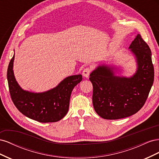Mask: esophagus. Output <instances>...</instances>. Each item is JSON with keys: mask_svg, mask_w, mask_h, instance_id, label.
Returning a JSON list of instances; mask_svg holds the SVG:
<instances>
[{"mask_svg": "<svg viewBox=\"0 0 159 159\" xmlns=\"http://www.w3.org/2000/svg\"><path fill=\"white\" fill-rule=\"evenodd\" d=\"M90 72H91V69L89 68H85V69L84 70V71L82 72V74L85 77V78H88Z\"/></svg>", "mask_w": 159, "mask_h": 159, "instance_id": "esophagus-1", "label": "esophagus"}]
</instances>
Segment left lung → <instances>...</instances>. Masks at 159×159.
I'll return each instance as SVG.
<instances>
[{"label": "left lung", "instance_id": "left-lung-1", "mask_svg": "<svg viewBox=\"0 0 159 159\" xmlns=\"http://www.w3.org/2000/svg\"><path fill=\"white\" fill-rule=\"evenodd\" d=\"M129 49L137 66L132 76L116 75L117 68L105 64L98 66L90 74L93 107L103 119H119L137 113L145 104L153 84L151 51L139 34Z\"/></svg>", "mask_w": 159, "mask_h": 159}]
</instances>
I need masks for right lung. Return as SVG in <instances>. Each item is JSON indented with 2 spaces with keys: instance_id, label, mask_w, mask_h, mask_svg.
Returning a JSON list of instances; mask_svg holds the SVG:
<instances>
[{
  "instance_id": "right-lung-1",
  "label": "right lung",
  "mask_w": 159,
  "mask_h": 159,
  "mask_svg": "<svg viewBox=\"0 0 159 159\" xmlns=\"http://www.w3.org/2000/svg\"><path fill=\"white\" fill-rule=\"evenodd\" d=\"M14 60V54L8 67L7 80L11 99L19 111L40 123L56 122L64 117L69 109L71 91L82 80V75L67 77L56 87L44 92H31L24 90L16 81Z\"/></svg>"
}]
</instances>
